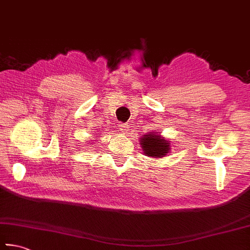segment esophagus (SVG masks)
<instances>
[{
	"mask_svg": "<svg viewBox=\"0 0 250 250\" xmlns=\"http://www.w3.org/2000/svg\"><path fill=\"white\" fill-rule=\"evenodd\" d=\"M118 126H119V129H120V131H122V132H126V131H128L130 128L128 124H119L118 125Z\"/></svg>",
	"mask_w": 250,
	"mask_h": 250,
	"instance_id": "obj_1",
	"label": "esophagus"
}]
</instances>
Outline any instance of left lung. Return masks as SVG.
Here are the masks:
<instances>
[{"label":"left lung","instance_id":"obj_1","mask_svg":"<svg viewBox=\"0 0 250 250\" xmlns=\"http://www.w3.org/2000/svg\"><path fill=\"white\" fill-rule=\"evenodd\" d=\"M140 144L145 156L148 157H164L169 152V141L162 138L155 132H149L140 139Z\"/></svg>","mask_w":250,"mask_h":250}]
</instances>
